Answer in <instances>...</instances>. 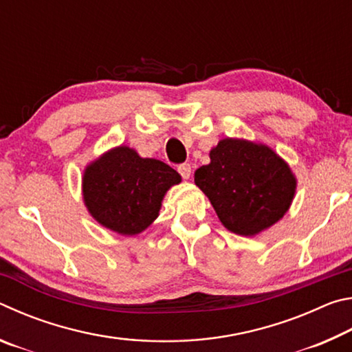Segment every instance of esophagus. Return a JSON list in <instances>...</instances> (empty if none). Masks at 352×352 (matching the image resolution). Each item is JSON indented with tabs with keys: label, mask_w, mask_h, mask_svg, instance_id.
I'll return each instance as SVG.
<instances>
[{
	"label": "esophagus",
	"mask_w": 352,
	"mask_h": 352,
	"mask_svg": "<svg viewBox=\"0 0 352 352\" xmlns=\"http://www.w3.org/2000/svg\"><path fill=\"white\" fill-rule=\"evenodd\" d=\"M178 174H180L184 178V180H188L190 174H192V168H190V164L183 163V164L178 166Z\"/></svg>",
	"instance_id": "1"
}]
</instances>
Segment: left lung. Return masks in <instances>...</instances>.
Returning a JSON list of instances; mask_svg holds the SVG:
<instances>
[{
  "mask_svg": "<svg viewBox=\"0 0 352 352\" xmlns=\"http://www.w3.org/2000/svg\"><path fill=\"white\" fill-rule=\"evenodd\" d=\"M194 182L231 233L256 236L287 212L296 190L289 164L265 144L220 140Z\"/></svg>",
  "mask_w": 352,
  "mask_h": 352,
  "instance_id": "1",
  "label": "left lung"
}]
</instances>
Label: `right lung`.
Returning a JSON list of instances; mask_svg holds the SVG:
<instances>
[{"mask_svg": "<svg viewBox=\"0 0 352 352\" xmlns=\"http://www.w3.org/2000/svg\"><path fill=\"white\" fill-rule=\"evenodd\" d=\"M182 177L163 162L119 146L87 166L82 195L94 220L122 236L144 231L158 217L164 194Z\"/></svg>", "mask_w": 352, "mask_h": 352, "instance_id": "1", "label": "right lung"}]
</instances>
